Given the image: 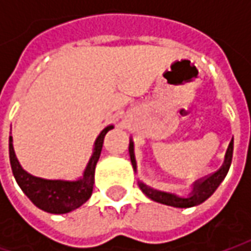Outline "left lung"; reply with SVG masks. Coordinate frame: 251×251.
<instances>
[{
	"mask_svg": "<svg viewBox=\"0 0 251 251\" xmlns=\"http://www.w3.org/2000/svg\"><path fill=\"white\" fill-rule=\"evenodd\" d=\"M129 154H130V161H132L134 172H137V164H136V157H134V143L132 137H130V143H129ZM232 155H233V139L229 143L222 167L211 175H207V176L196 180L195 183L192 185L190 193L186 196H180L176 195V193H172V192L155 189V187L146 185L143 180H139L137 185H139L143 193L147 196L149 199H151L152 201L171 205V207H176V208L195 207V205L204 203L217 190V187L221 185V182L225 179L229 171V167H230V162H232Z\"/></svg>",
	"mask_w": 251,
	"mask_h": 251,
	"instance_id": "left-lung-1",
	"label": "left lung"
}]
</instances>
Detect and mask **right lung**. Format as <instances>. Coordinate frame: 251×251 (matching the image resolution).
Segmentation results:
<instances>
[{"instance_id":"add662e5","label":"right lung","mask_w":251,"mask_h":251,"mask_svg":"<svg viewBox=\"0 0 251 251\" xmlns=\"http://www.w3.org/2000/svg\"><path fill=\"white\" fill-rule=\"evenodd\" d=\"M114 125H108L97 136L93 152L83 175L74 180L66 179H46L33 175L23 169L13 150V139L9 136V161L12 174L19 187L30 201L43 211L50 214H66L79 208L90 199L94 186V172L96 165L101 154L104 137Z\"/></svg>"}]
</instances>
